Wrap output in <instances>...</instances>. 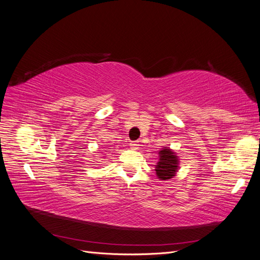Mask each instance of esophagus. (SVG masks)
<instances>
[{
	"instance_id": "obj_1",
	"label": "esophagus",
	"mask_w": 260,
	"mask_h": 260,
	"mask_svg": "<svg viewBox=\"0 0 260 260\" xmlns=\"http://www.w3.org/2000/svg\"><path fill=\"white\" fill-rule=\"evenodd\" d=\"M130 146H131V148H133V149H139L140 142H139V141H135V142H131V143H130Z\"/></svg>"
}]
</instances>
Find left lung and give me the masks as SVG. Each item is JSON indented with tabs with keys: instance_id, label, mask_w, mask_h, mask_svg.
Wrapping results in <instances>:
<instances>
[{
	"instance_id": "left-lung-1",
	"label": "left lung",
	"mask_w": 260,
	"mask_h": 260,
	"mask_svg": "<svg viewBox=\"0 0 260 260\" xmlns=\"http://www.w3.org/2000/svg\"><path fill=\"white\" fill-rule=\"evenodd\" d=\"M159 153V161L157 162L155 171L160 180H169L174 178L179 169V157L174 151L165 146Z\"/></svg>"
}]
</instances>
